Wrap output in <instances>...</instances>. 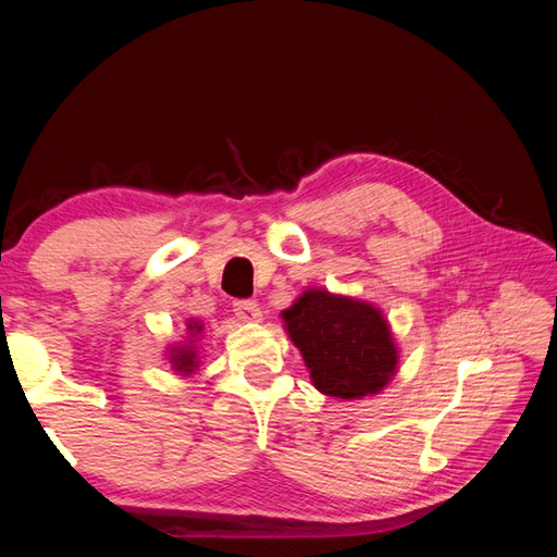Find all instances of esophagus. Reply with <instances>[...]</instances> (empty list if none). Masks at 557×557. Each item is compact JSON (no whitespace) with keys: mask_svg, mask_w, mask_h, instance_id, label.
Listing matches in <instances>:
<instances>
[{"mask_svg":"<svg viewBox=\"0 0 557 557\" xmlns=\"http://www.w3.org/2000/svg\"><path fill=\"white\" fill-rule=\"evenodd\" d=\"M232 306L236 318L244 323H258L260 315H263V311H260V306L253 299H236Z\"/></svg>","mask_w":557,"mask_h":557,"instance_id":"esophagus-1","label":"esophagus"}]
</instances>
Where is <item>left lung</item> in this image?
Instances as JSON below:
<instances>
[{
    "instance_id": "left-lung-1",
    "label": "left lung",
    "mask_w": 557,
    "mask_h": 557,
    "mask_svg": "<svg viewBox=\"0 0 557 557\" xmlns=\"http://www.w3.org/2000/svg\"><path fill=\"white\" fill-rule=\"evenodd\" d=\"M282 318L323 395L361 399L381 393L395 375V342L371 304L311 289Z\"/></svg>"
}]
</instances>
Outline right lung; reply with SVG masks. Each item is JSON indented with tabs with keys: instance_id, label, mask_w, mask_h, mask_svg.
Wrapping results in <instances>:
<instances>
[{
	"instance_id": "obj_1",
	"label": "right lung",
	"mask_w": 557,
	"mask_h": 557,
	"mask_svg": "<svg viewBox=\"0 0 557 557\" xmlns=\"http://www.w3.org/2000/svg\"><path fill=\"white\" fill-rule=\"evenodd\" d=\"M188 330H194V333H200V325H198V323H191V325H188ZM170 363L174 366V371H180L182 375L194 373V369L198 366V361H196V349L188 347V345H186V347H180V349H172Z\"/></svg>"
}]
</instances>
